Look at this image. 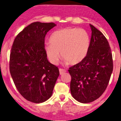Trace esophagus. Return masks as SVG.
I'll return each instance as SVG.
<instances>
[{"label":"esophagus","instance_id":"esophagus-1","mask_svg":"<svg viewBox=\"0 0 121 121\" xmlns=\"http://www.w3.org/2000/svg\"><path fill=\"white\" fill-rule=\"evenodd\" d=\"M59 73H60V74H62L66 72V70L63 69H59Z\"/></svg>","mask_w":121,"mask_h":121}]
</instances>
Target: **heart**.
Listing matches in <instances>:
<instances>
[{
  "mask_svg": "<svg viewBox=\"0 0 121 121\" xmlns=\"http://www.w3.org/2000/svg\"><path fill=\"white\" fill-rule=\"evenodd\" d=\"M45 50L48 58L53 64H57L60 52L65 63L74 65L80 63L86 57L90 45L87 31L76 28H66L53 33Z\"/></svg>",
  "mask_w": 121,
  "mask_h": 121,
  "instance_id": "1",
  "label": "heart"
}]
</instances>
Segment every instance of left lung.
I'll list each match as a JSON object with an SVG mask.
<instances>
[{
  "label": "left lung",
  "mask_w": 121,
  "mask_h": 121,
  "mask_svg": "<svg viewBox=\"0 0 121 121\" xmlns=\"http://www.w3.org/2000/svg\"><path fill=\"white\" fill-rule=\"evenodd\" d=\"M92 35L86 56L80 63L69 68L70 90L78 102L94 101L104 93L113 70L112 51L104 34L90 25Z\"/></svg>",
  "instance_id": "left-lung-1"
}]
</instances>
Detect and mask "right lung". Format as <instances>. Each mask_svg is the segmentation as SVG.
<instances>
[{
	"instance_id": "obj_1",
	"label": "right lung",
	"mask_w": 121,
	"mask_h": 121,
	"mask_svg": "<svg viewBox=\"0 0 121 121\" xmlns=\"http://www.w3.org/2000/svg\"><path fill=\"white\" fill-rule=\"evenodd\" d=\"M56 26L53 22L31 23L17 34L12 47L10 73L17 91L29 101L42 103L52 94L59 72L48 60L44 39Z\"/></svg>"
}]
</instances>
